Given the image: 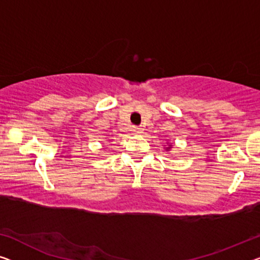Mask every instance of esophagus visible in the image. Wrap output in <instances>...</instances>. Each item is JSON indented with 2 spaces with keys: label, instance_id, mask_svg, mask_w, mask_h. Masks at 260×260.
<instances>
[{
  "label": "esophagus",
  "instance_id": "1",
  "mask_svg": "<svg viewBox=\"0 0 260 260\" xmlns=\"http://www.w3.org/2000/svg\"><path fill=\"white\" fill-rule=\"evenodd\" d=\"M132 131L134 132V133H138V134H140V133H142V128L141 127H139V126H133V128H132Z\"/></svg>",
  "mask_w": 260,
  "mask_h": 260
}]
</instances>
